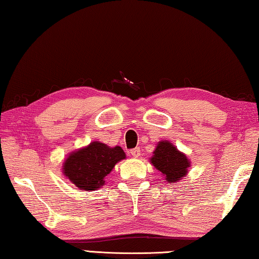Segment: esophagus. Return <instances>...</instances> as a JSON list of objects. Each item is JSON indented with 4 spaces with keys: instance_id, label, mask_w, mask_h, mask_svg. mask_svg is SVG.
<instances>
[{
    "instance_id": "obj_1",
    "label": "esophagus",
    "mask_w": 259,
    "mask_h": 259,
    "mask_svg": "<svg viewBox=\"0 0 259 259\" xmlns=\"http://www.w3.org/2000/svg\"><path fill=\"white\" fill-rule=\"evenodd\" d=\"M131 155H133L134 157H138L140 155V148L139 147H136V148H133L131 150Z\"/></svg>"
}]
</instances>
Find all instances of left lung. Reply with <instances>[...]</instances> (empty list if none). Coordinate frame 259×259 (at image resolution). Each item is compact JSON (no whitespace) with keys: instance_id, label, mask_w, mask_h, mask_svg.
<instances>
[{"instance_id":"8db88e82","label":"left lung","mask_w":259,"mask_h":259,"mask_svg":"<svg viewBox=\"0 0 259 259\" xmlns=\"http://www.w3.org/2000/svg\"><path fill=\"white\" fill-rule=\"evenodd\" d=\"M153 154L151 162L168 183L172 184L186 176L190 161L171 143L160 142Z\"/></svg>"}]
</instances>
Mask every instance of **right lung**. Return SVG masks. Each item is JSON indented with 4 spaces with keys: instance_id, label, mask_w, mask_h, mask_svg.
<instances>
[{
    "instance_id": "1",
    "label": "right lung",
    "mask_w": 259,
    "mask_h": 259,
    "mask_svg": "<svg viewBox=\"0 0 259 259\" xmlns=\"http://www.w3.org/2000/svg\"><path fill=\"white\" fill-rule=\"evenodd\" d=\"M124 157L120 146L111 148L103 143L94 142L69 154L64 163V175L80 190L94 191L104 185L105 177Z\"/></svg>"
}]
</instances>
